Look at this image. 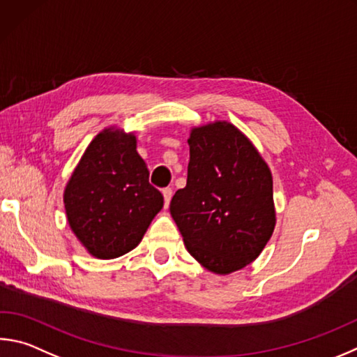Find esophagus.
Listing matches in <instances>:
<instances>
[{"instance_id":"1","label":"esophagus","mask_w":357,"mask_h":357,"mask_svg":"<svg viewBox=\"0 0 357 357\" xmlns=\"http://www.w3.org/2000/svg\"><path fill=\"white\" fill-rule=\"evenodd\" d=\"M162 195H164L165 207H168V204H170V199H172V197H173V190L170 189V187H167V189L162 190Z\"/></svg>"}]
</instances>
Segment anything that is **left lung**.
I'll return each instance as SVG.
<instances>
[{
  "instance_id": "1",
  "label": "left lung",
  "mask_w": 357,
  "mask_h": 357,
  "mask_svg": "<svg viewBox=\"0 0 357 357\" xmlns=\"http://www.w3.org/2000/svg\"><path fill=\"white\" fill-rule=\"evenodd\" d=\"M187 184L170 213L187 251L229 275L261 255L276 225L273 178L251 140L226 120L192 128Z\"/></svg>"
}]
</instances>
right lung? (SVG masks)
I'll return each mask as SVG.
<instances>
[{"label": "right lung", "mask_w": 357, "mask_h": 357, "mask_svg": "<svg viewBox=\"0 0 357 357\" xmlns=\"http://www.w3.org/2000/svg\"><path fill=\"white\" fill-rule=\"evenodd\" d=\"M137 153V137L105 128L84 151L63 190L71 231L89 255L115 259L144 238L164 206Z\"/></svg>", "instance_id": "add662e5"}]
</instances>
